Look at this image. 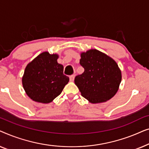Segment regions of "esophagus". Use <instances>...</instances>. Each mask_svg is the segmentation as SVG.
I'll use <instances>...</instances> for the list:
<instances>
[{
    "label": "esophagus",
    "mask_w": 149,
    "mask_h": 149,
    "mask_svg": "<svg viewBox=\"0 0 149 149\" xmlns=\"http://www.w3.org/2000/svg\"><path fill=\"white\" fill-rule=\"evenodd\" d=\"M69 78H70V81H74V74L70 75Z\"/></svg>",
    "instance_id": "1"
}]
</instances>
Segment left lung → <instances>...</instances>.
<instances>
[{"label":"left lung","instance_id":"left-lung-1","mask_svg":"<svg viewBox=\"0 0 149 149\" xmlns=\"http://www.w3.org/2000/svg\"><path fill=\"white\" fill-rule=\"evenodd\" d=\"M84 72L75 77L74 83L81 95L91 103L104 102L117 92L121 72L115 60L96 49L81 54Z\"/></svg>","mask_w":149,"mask_h":149}]
</instances>
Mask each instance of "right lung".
<instances>
[{
  "mask_svg": "<svg viewBox=\"0 0 149 149\" xmlns=\"http://www.w3.org/2000/svg\"><path fill=\"white\" fill-rule=\"evenodd\" d=\"M57 54L43 52L26 66L22 78L26 93L34 101L49 103L62 93L68 83L64 67L58 64Z\"/></svg>",
  "mask_w": 149,
  "mask_h": 149,
  "instance_id": "add662e5",
  "label": "right lung"
}]
</instances>
